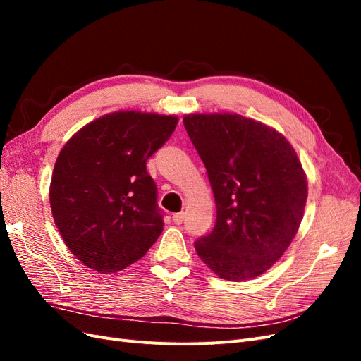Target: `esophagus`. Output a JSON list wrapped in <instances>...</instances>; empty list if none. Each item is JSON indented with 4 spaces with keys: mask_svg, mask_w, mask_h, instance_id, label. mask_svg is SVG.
Returning a JSON list of instances; mask_svg holds the SVG:
<instances>
[{
    "mask_svg": "<svg viewBox=\"0 0 361 361\" xmlns=\"http://www.w3.org/2000/svg\"><path fill=\"white\" fill-rule=\"evenodd\" d=\"M183 218H185V214H183V212L173 214V221H174V224H182Z\"/></svg>",
    "mask_w": 361,
    "mask_h": 361,
    "instance_id": "obj_1",
    "label": "esophagus"
}]
</instances>
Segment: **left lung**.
<instances>
[{
  "instance_id": "1",
  "label": "left lung",
  "mask_w": 361,
  "mask_h": 361,
  "mask_svg": "<svg viewBox=\"0 0 361 361\" xmlns=\"http://www.w3.org/2000/svg\"><path fill=\"white\" fill-rule=\"evenodd\" d=\"M183 126L202 158L215 197L212 232L194 243L224 280L255 279L297 235L307 179L289 141L239 114H188Z\"/></svg>"
}]
</instances>
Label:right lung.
Listing matches in <instances>:
<instances>
[{
	"mask_svg": "<svg viewBox=\"0 0 361 361\" xmlns=\"http://www.w3.org/2000/svg\"><path fill=\"white\" fill-rule=\"evenodd\" d=\"M178 125L176 116L118 111L96 118L61 149L49 202L64 244L102 274L143 257L162 232L158 188L146 161Z\"/></svg>",
	"mask_w": 361,
	"mask_h": 361,
	"instance_id": "1",
	"label": "right lung"
}]
</instances>
